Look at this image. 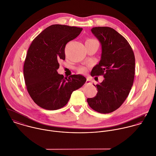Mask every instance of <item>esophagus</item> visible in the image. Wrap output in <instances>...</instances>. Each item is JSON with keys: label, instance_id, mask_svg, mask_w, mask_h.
Returning a JSON list of instances; mask_svg holds the SVG:
<instances>
[{"label": "esophagus", "instance_id": "esophagus-1", "mask_svg": "<svg viewBox=\"0 0 156 156\" xmlns=\"http://www.w3.org/2000/svg\"><path fill=\"white\" fill-rule=\"evenodd\" d=\"M91 84L90 80H89V79H87L86 81V84Z\"/></svg>", "mask_w": 156, "mask_h": 156}]
</instances>
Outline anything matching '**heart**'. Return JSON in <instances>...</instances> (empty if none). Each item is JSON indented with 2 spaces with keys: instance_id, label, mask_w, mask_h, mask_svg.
<instances>
[{
  "instance_id": "obj_1",
  "label": "heart",
  "mask_w": 156,
  "mask_h": 156,
  "mask_svg": "<svg viewBox=\"0 0 156 156\" xmlns=\"http://www.w3.org/2000/svg\"><path fill=\"white\" fill-rule=\"evenodd\" d=\"M96 41L95 40L92 39V38H88L86 41V43H87V42H90V41ZM78 71L80 72V73H84L87 71V68L86 67H80L78 69Z\"/></svg>"
}]
</instances>
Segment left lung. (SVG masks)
Wrapping results in <instances>:
<instances>
[{
  "mask_svg": "<svg viewBox=\"0 0 156 156\" xmlns=\"http://www.w3.org/2000/svg\"><path fill=\"white\" fill-rule=\"evenodd\" d=\"M91 31L102 48L101 60L91 75H103L104 80L96 84V95L87 101L97 112L109 113L119 108L129 94L134 78L135 57L127 40L114 29L94 27Z\"/></svg>",
  "mask_w": 156,
  "mask_h": 156,
  "instance_id": "left-lung-1",
  "label": "left lung"
}]
</instances>
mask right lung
I'll use <instances>...</instances> for the list:
<instances>
[{
	"mask_svg": "<svg viewBox=\"0 0 156 156\" xmlns=\"http://www.w3.org/2000/svg\"><path fill=\"white\" fill-rule=\"evenodd\" d=\"M82 30L81 28L52 25L32 41L24 62V79L30 96L40 107L49 110L62 108L72 92L86 83L83 75H72L64 78L57 72L59 60H65L66 44Z\"/></svg>",
	"mask_w": 156,
	"mask_h": 156,
	"instance_id": "obj_1",
	"label": "right lung"
}]
</instances>
